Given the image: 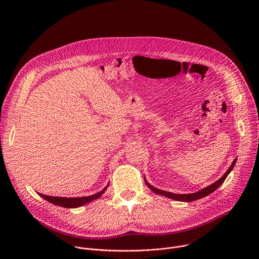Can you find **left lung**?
Returning <instances> with one entry per match:
<instances>
[{
	"mask_svg": "<svg viewBox=\"0 0 259 259\" xmlns=\"http://www.w3.org/2000/svg\"><path fill=\"white\" fill-rule=\"evenodd\" d=\"M237 162V159H235L231 165V167L228 169V171L225 173V175L219 178L217 181H215L214 183L210 184L209 187L197 192V193H193V194H184V195H180V194H173V193H170V192H166V191H162V190H159V189H156L154 188L153 186H151V184L147 182L145 179V183L146 186L149 187L154 193H156L157 195H161V196H164V197H167L169 199H173V200H176V201H181V202H193V201H196V200H199V199H202L208 195H210L211 193H213L214 191H216L221 184L224 183V181L226 180V178L228 177V175L230 174V172L233 170L235 164Z\"/></svg>",
	"mask_w": 259,
	"mask_h": 259,
	"instance_id": "1",
	"label": "left lung"
}]
</instances>
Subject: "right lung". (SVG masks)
Listing matches in <instances>:
<instances>
[{"instance_id":"add662e5","label":"right lung","mask_w":259,"mask_h":259,"mask_svg":"<svg viewBox=\"0 0 259 259\" xmlns=\"http://www.w3.org/2000/svg\"><path fill=\"white\" fill-rule=\"evenodd\" d=\"M108 187V184H107ZM107 187H105L101 192L95 194V195H92V196H88V197H80V198H61V197H51V196H46V195H43V194H40L39 195L45 199L46 201L54 204V205H57V206H60V207H64V208H77V207H81L87 203H90L98 198H100L102 196V194L105 192V190L107 189Z\"/></svg>"}]
</instances>
